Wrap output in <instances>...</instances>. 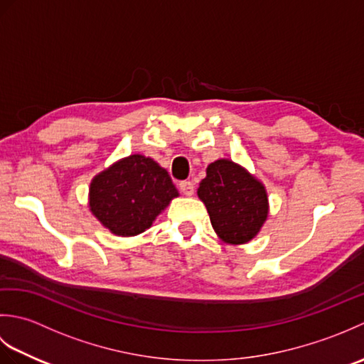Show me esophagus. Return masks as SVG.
I'll return each mask as SVG.
<instances>
[{
    "instance_id": "34e87169",
    "label": "esophagus",
    "mask_w": 364,
    "mask_h": 364,
    "mask_svg": "<svg viewBox=\"0 0 364 364\" xmlns=\"http://www.w3.org/2000/svg\"><path fill=\"white\" fill-rule=\"evenodd\" d=\"M180 191L183 192L184 196L191 197L192 194H194V184H192L191 181H181L180 183Z\"/></svg>"
}]
</instances>
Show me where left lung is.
Instances as JSON below:
<instances>
[{"label":"left lung","instance_id":"obj_1","mask_svg":"<svg viewBox=\"0 0 364 364\" xmlns=\"http://www.w3.org/2000/svg\"><path fill=\"white\" fill-rule=\"evenodd\" d=\"M197 196L206 206L222 242H250L267 220L269 198L264 184L231 159H218L206 167Z\"/></svg>","mask_w":364,"mask_h":364}]
</instances>
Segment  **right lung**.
Masks as SVG:
<instances>
[{
	"label": "right lung",
	"instance_id": "obj_1",
	"mask_svg": "<svg viewBox=\"0 0 364 364\" xmlns=\"http://www.w3.org/2000/svg\"><path fill=\"white\" fill-rule=\"evenodd\" d=\"M178 196V189L156 161L129 154L92 178L89 208L115 236L144 233Z\"/></svg>",
	"mask_w": 364,
	"mask_h": 364
}]
</instances>
